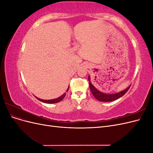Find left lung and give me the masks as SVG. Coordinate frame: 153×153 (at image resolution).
<instances>
[{
	"instance_id": "obj_1",
	"label": "left lung",
	"mask_w": 153,
	"mask_h": 153,
	"mask_svg": "<svg viewBox=\"0 0 153 153\" xmlns=\"http://www.w3.org/2000/svg\"><path fill=\"white\" fill-rule=\"evenodd\" d=\"M88 80L89 82V87L92 94H93L94 98L100 101H103V102H108V101H113L114 100H116L118 98H121L125 93H126V92L129 90V87L131 85H129L128 87H127L126 89H124L121 92H117L115 94H106L103 93L99 90H98L96 88L91 84L90 81V76L88 77Z\"/></svg>"
}]
</instances>
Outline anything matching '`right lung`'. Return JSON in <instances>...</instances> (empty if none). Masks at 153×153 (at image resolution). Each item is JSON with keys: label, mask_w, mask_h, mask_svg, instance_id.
Segmentation results:
<instances>
[{"label": "right lung", "mask_w": 153, "mask_h": 153, "mask_svg": "<svg viewBox=\"0 0 153 153\" xmlns=\"http://www.w3.org/2000/svg\"><path fill=\"white\" fill-rule=\"evenodd\" d=\"M68 89H69V87H68V89H67L66 92H68ZM65 96H66V92H65V93H64V94H63L61 96L59 97V98H55V99H53V100H41V99H39V98H37L36 96H35V97H36V98L37 99H38V100H39L40 101H42V102H43V103H56L59 102V101H62V100L64 99V97H65Z\"/></svg>", "instance_id": "right-lung-1"}]
</instances>
